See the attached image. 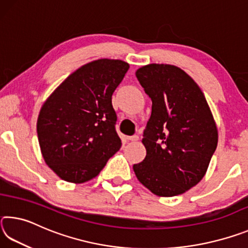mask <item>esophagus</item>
Instances as JSON below:
<instances>
[{"instance_id":"1","label":"esophagus","mask_w":248,"mask_h":248,"mask_svg":"<svg viewBox=\"0 0 248 248\" xmlns=\"http://www.w3.org/2000/svg\"><path fill=\"white\" fill-rule=\"evenodd\" d=\"M128 141H132V142H136L139 140V136H132V137H128L127 138Z\"/></svg>"}]
</instances>
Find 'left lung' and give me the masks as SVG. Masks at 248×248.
<instances>
[{"label":"left lung","mask_w":248,"mask_h":248,"mask_svg":"<svg viewBox=\"0 0 248 248\" xmlns=\"http://www.w3.org/2000/svg\"><path fill=\"white\" fill-rule=\"evenodd\" d=\"M136 77L152 112L142 139L145 158L133 170L154 195H182L205 175L217 145L216 121L202 91L182 69L152 63Z\"/></svg>","instance_id":"1"}]
</instances>
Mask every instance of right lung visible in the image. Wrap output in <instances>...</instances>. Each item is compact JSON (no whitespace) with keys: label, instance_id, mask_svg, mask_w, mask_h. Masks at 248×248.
<instances>
[{"label":"right lung","instance_id":"1","mask_svg":"<svg viewBox=\"0 0 248 248\" xmlns=\"http://www.w3.org/2000/svg\"><path fill=\"white\" fill-rule=\"evenodd\" d=\"M128 70L123 60L92 61L70 74L44 103L37 120L41 154L61 179L89 182L121 148L111 96Z\"/></svg>","mask_w":248,"mask_h":248}]
</instances>
